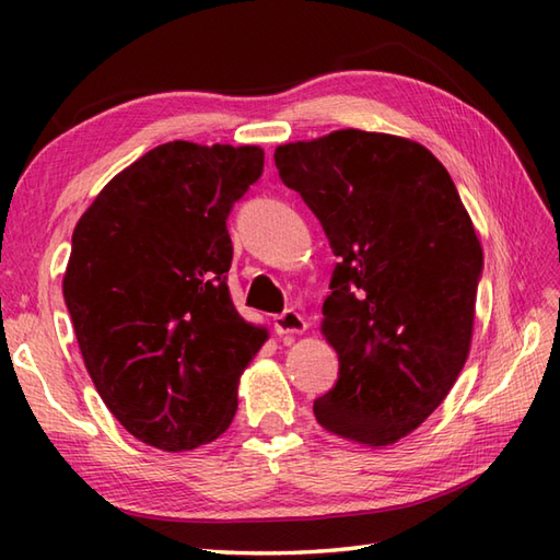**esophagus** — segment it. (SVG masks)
I'll list each match as a JSON object with an SVG mask.
<instances>
[{"label":"esophagus","mask_w":560,"mask_h":560,"mask_svg":"<svg viewBox=\"0 0 560 560\" xmlns=\"http://www.w3.org/2000/svg\"><path fill=\"white\" fill-rule=\"evenodd\" d=\"M305 329H307L305 317L301 313H295L293 307H289V311H283L281 315L273 317V331H277L279 337H283V335H303Z\"/></svg>","instance_id":"esophagus-1"}]
</instances>
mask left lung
I'll use <instances>...</instances> for the list:
<instances>
[{"mask_svg":"<svg viewBox=\"0 0 560 560\" xmlns=\"http://www.w3.org/2000/svg\"><path fill=\"white\" fill-rule=\"evenodd\" d=\"M273 163L339 257L323 335L339 380L317 423L368 447L409 435L471 347L481 243L445 165L419 141L339 129L277 147Z\"/></svg>","mask_w":560,"mask_h":560,"instance_id":"8db88e82","label":"left lung"}]
</instances>
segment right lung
Wrapping results in <instances>:
<instances>
[{"label": "right lung", "instance_id": "right-lung-1", "mask_svg": "<svg viewBox=\"0 0 560 560\" xmlns=\"http://www.w3.org/2000/svg\"><path fill=\"white\" fill-rule=\"evenodd\" d=\"M265 168L259 147L168 141L83 211L65 303L86 371L127 433L165 452L217 440L267 329L237 315L225 219Z\"/></svg>", "mask_w": 560, "mask_h": 560}]
</instances>
